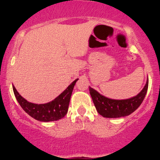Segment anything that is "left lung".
Segmentation results:
<instances>
[{"mask_svg": "<svg viewBox=\"0 0 160 160\" xmlns=\"http://www.w3.org/2000/svg\"><path fill=\"white\" fill-rule=\"evenodd\" d=\"M149 80L138 94L129 99L114 100L100 94L90 87V93L98 112L104 118H121L134 112L142 103L147 93Z\"/></svg>", "mask_w": 160, "mask_h": 160, "instance_id": "obj_1", "label": "left lung"}]
</instances>
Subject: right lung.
Wrapping results in <instances>:
<instances>
[{
    "label": "right lung",
    "mask_w": 160,
    "mask_h": 160,
    "mask_svg": "<svg viewBox=\"0 0 160 160\" xmlns=\"http://www.w3.org/2000/svg\"><path fill=\"white\" fill-rule=\"evenodd\" d=\"M77 80L78 79L74 80L61 94H59L53 101L46 104H37L28 102L19 94L14 86H13V90H14V96L21 107L31 117L40 122H53L62 118L67 114L70 104L71 94L74 85Z\"/></svg>",
    "instance_id": "obj_1"
}]
</instances>
